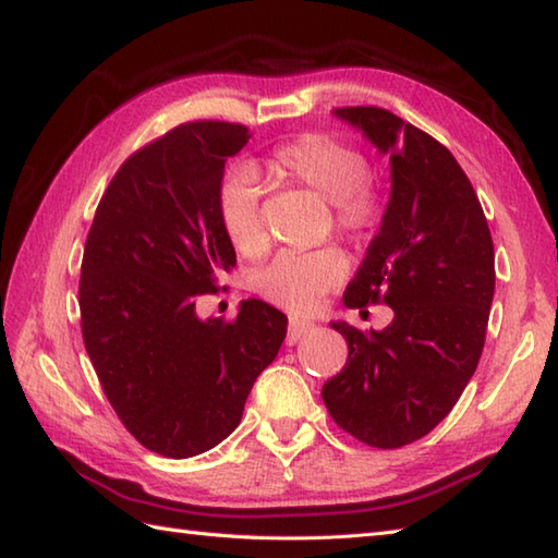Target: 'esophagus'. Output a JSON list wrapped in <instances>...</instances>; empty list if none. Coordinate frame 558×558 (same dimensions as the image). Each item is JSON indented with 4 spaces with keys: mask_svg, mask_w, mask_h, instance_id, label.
Instances as JSON below:
<instances>
[{
    "mask_svg": "<svg viewBox=\"0 0 558 558\" xmlns=\"http://www.w3.org/2000/svg\"><path fill=\"white\" fill-rule=\"evenodd\" d=\"M314 328V324L312 322H306V318H290V324H288V342L292 345V342H298L302 336H306L310 333V330Z\"/></svg>",
    "mask_w": 558,
    "mask_h": 558,
    "instance_id": "1",
    "label": "esophagus"
}]
</instances>
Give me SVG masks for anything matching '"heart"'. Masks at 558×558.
<instances>
[{
    "instance_id": "1",
    "label": "heart",
    "mask_w": 558,
    "mask_h": 558,
    "mask_svg": "<svg viewBox=\"0 0 558 558\" xmlns=\"http://www.w3.org/2000/svg\"><path fill=\"white\" fill-rule=\"evenodd\" d=\"M272 168L286 180L330 201L333 225L352 242H364L381 220V204L366 189L369 162L357 148L328 134H302L272 150ZM216 210L230 244L244 256H258L268 234L260 218V184L252 165L236 162L218 186ZM348 276V260L338 248L298 252L282 248L256 272L254 288L290 312H310L326 292Z\"/></svg>"
}]
</instances>
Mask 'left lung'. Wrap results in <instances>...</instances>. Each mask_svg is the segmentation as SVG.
I'll return each instance as SVG.
<instances>
[{"label":"left lung","mask_w":558,"mask_h":558,"mask_svg":"<svg viewBox=\"0 0 558 558\" xmlns=\"http://www.w3.org/2000/svg\"><path fill=\"white\" fill-rule=\"evenodd\" d=\"M390 156V198L342 302H384L393 322L348 340V362L324 384L340 429L374 448L429 434L475 374L494 300V242L468 174L446 146L384 108H340Z\"/></svg>","instance_id":"1"}]
</instances>
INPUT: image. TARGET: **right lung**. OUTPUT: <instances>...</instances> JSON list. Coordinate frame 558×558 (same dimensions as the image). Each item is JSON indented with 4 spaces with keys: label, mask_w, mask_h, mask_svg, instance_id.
<instances>
[{
    "label": "right lung",
    "mask_w": 558,
    "mask_h": 558,
    "mask_svg": "<svg viewBox=\"0 0 558 558\" xmlns=\"http://www.w3.org/2000/svg\"><path fill=\"white\" fill-rule=\"evenodd\" d=\"M230 122H189L136 150L112 177L83 248L81 333L117 417L165 458L206 453L242 420L276 360L288 316L244 300L232 322L198 318L236 264L216 196L248 141Z\"/></svg>",
    "instance_id": "1"
}]
</instances>
